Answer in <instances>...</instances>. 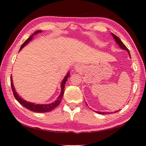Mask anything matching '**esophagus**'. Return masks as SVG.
I'll return each mask as SVG.
<instances>
[{
  "label": "esophagus",
  "instance_id": "34e87169",
  "mask_svg": "<svg viewBox=\"0 0 146 146\" xmlns=\"http://www.w3.org/2000/svg\"><path fill=\"white\" fill-rule=\"evenodd\" d=\"M76 69H77V70H78V69H79V68L78 67V66H77V67H76Z\"/></svg>",
  "mask_w": 146,
  "mask_h": 146
}]
</instances>
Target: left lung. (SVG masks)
I'll return each mask as SVG.
<instances>
[{"label":"left lung","instance_id":"1","mask_svg":"<svg viewBox=\"0 0 146 146\" xmlns=\"http://www.w3.org/2000/svg\"><path fill=\"white\" fill-rule=\"evenodd\" d=\"M112 34V36H113V39H115V42L116 43H117V44L119 45V46L121 48V49H123V50H126L127 52H128V53L129 54V57H130V54H129V50L127 48V47L124 45V44H123V42L121 41V40L120 39H119L117 36H116L115 34H113V33H112L111 34ZM86 105H87V103H86ZM119 110H117V111H115V112H118ZM95 112H96V111H95ZM96 113H100V114H103V115H105V114H109V113H110V112H96Z\"/></svg>","mask_w":146,"mask_h":146}]
</instances>
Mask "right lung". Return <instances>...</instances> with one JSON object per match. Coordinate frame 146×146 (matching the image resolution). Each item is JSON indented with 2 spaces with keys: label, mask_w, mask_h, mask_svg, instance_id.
Instances as JSON below:
<instances>
[{
  "label": "right lung",
  "mask_w": 146,
  "mask_h": 146,
  "mask_svg": "<svg viewBox=\"0 0 146 146\" xmlns=\"http://www.w3.org/2000/svg\"><path fill=\"white\" fill-rule=\"evenodd\" d=\"M41 31H37L34 34H32V35L29 37V38L26 40L24 43H23L22 46H21L19 52L22 50L23 47H24L25 45L29 43V41H31L32 39H33V37L36 35L37 34L41 33ZM70 76V72H68L67 74H66V76H64V78L63 80H62L61 84H60V87H61V91H60V94L59 96L57 97V99L54 102L49 103V104H35L34 103H31V102H27V101L23 100L22 98L18 94V93L16 91V90L15 89L14 85H13V82L12 80V76H11V89L13 92V94H14V96L18 102H19L21 105H22L23 107H24L25 108H27V109L33 111V112H38V113H44V112H48L52 111V110H54L55 108H56L58 105H59V103H60V101L62 100V97L64 94V87H65V84L66 83V81L68 80V77Z\"/></svg>",
  "instance_id": "obj_1"
}]
</instances>
